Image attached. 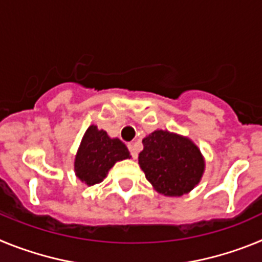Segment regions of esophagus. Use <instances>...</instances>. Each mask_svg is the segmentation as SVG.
I'll return each mask as SVG.
<instances>
[{
	"label": "esophagus",
	"instance_id": "obj_1",
	"mask_svg": "<svg viewBox=\"0 0 262 262\" xmlns=\"http://www.w3.org/2000/svg\"><path fill=\"white\" fill-rule=\"evenodd\" d=\"M128 149L129 152H131L133 159H138V145H136V143H131V144H128Z\"/></svg>",
	"mask_w": 262,
	"mask_h": 262
}]
</instances>
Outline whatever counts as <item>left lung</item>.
<instances>
[{
  "label": "left lung",
  "mask_w": 262,
  "mask_h": 262,
  "mask_svg": "<svg viewBox=\"0 0 262 262\" xmlns=\"http://www.w3.org/2000/svg\"><path fill=\"white\" fill-rule=\"evenodd\" d=\"M139 165L154 189L168 196H181L200 184L205 159L189 138L156 129L143 139Z\"/></svg>",
  "instance_id": "left-lung-1"
}]
</instances>
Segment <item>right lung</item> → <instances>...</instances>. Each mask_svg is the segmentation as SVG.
I'll return each instance as SVG.
<instances>
[{
	"instance_id": "obj_1",
	"label": "right lung",
	"mask_w": 262,
	"mask_h": 262,
	"mask_svg": "<svg viewBox=\"0 0 262 262\" xmlns=\"http://www.w3.org/2000/svg\"><path fill=\"white\" fill-rule=\"evenodd\" d=\"M129 157V152L123 142L118 138L111 139L106 131L92 124L82 136L76 154V176L88 186L99 184L117 161Z\"/></svg>"
}]
</instances>
